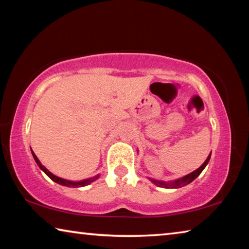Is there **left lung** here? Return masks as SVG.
Segmentation results:
<instances>
[{
  "label": "left lung",
  "mask_w": 249,
  "mask_h": 249,
  "mask_svg": "<svg viewBox=\"0 0 249 249\" xmlns=\"http://www.w3.org/2000/svg\"><path fill=\"white\" fill-rule=\"evenodd\" d=\"M210 157H211V154L209 155L208 159L205 160L203 165H202L200 168H197V169H196V171L191 172L190 175H188V176L183 177V178L177 180L176 182H174V183H166V182H162V181H157V180H153V182H154L155 184H157L158 187H162V188H181V187H184V185H187V184H189L190 182H192V181L195 180V179L196 178V177L201 174L202 170H203L204 168H205V166L208 165V162H209V160H210Z\"/></svg>",
  "instance_id": "1"
}]
</instances>
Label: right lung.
I'll return each instance as SVG.
<instances>
[{
    "mask_svg": "<svg viewBox=\"0 0 249 249\" xmlns=\"http://www.w3.org/2000/svg\"><path fill=\"white\" fill-rule=\"evenodd\" d=\"M32 154H33V157H34V159H35V161L37 162V165L39 166V168L41 170H43L46 175H47L50 179L52 180H53L54 182H57V183H59V184H62V185H67V187H72V188H77V187H84V185H87V184H89V183H91V182H93L94 180H96L99 178V176H96V177H93V178H90V179H87V180H83V181H79V182H72V181H68V180H65V179H61V178H59V177H57V176H54V175H53L52 172H49L47 169H46V168L41 165L40 163V161L38 160V158L36 157V155L33 153V150H32Z\"/></svg>",
    "mask_w": 249,
    "mask_h": 249,
    "instance_id": "obj_1",
    "label": "right lung"
}]
</instances>
